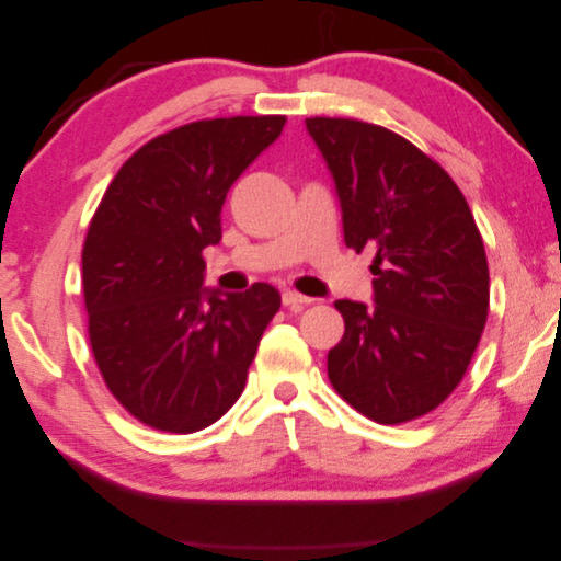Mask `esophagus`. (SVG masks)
Segmentation results:
<instances>
[{
    "label": "esophagus",
    "instance_id": "esophagus-1",
    "mask_svg": "<svg viewBox=\"0 0 561 561\" xmlns=\"http://www.w3.org/2000/svg\"><path fill=\"white\" fill-rule=\"evenodd\" d=\"M313 299L311 297H304V295H299V293H293V290H285L283 293V304L287 309H293V311H301L304 307H307V304H311Z\"/></svg>",
    "mask_w": 561,
    "mask_h": 561
}]
</instances>
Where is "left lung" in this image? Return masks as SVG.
<instances>
[{"instance_id":"8db88e82","label":"left lung","mask_w":561,"mask_h":561,"mask_svg":"<svg viewBox=\"0 0 561 561\" xmlns=\"http://www.w3.org/2000/svg\"><path fill=\"white\" fill-rule=\"evenodd\" d=\"M342 206L344 243L375 248L371 299H339L344 336L328 353L334 390L377 423H404L463 379L489 311L482 236L454 180L393 130L307 118Z\"/></svg>"}]
</instances>
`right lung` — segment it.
Listing matches in <instances>:
<instances>
[{
  "label": "right lung",
  "mask_w": 561,
  "mask_h": 561,
  "mask_svg": "<svg viewBox=\"0 0 561 561\" xmlns=\"http://www.w3.org/2000/svg\"><path fill=\"white\" fill-rule=\"evenodd\" d=\"M285 116H231L159 135L122 165L81 252L95 363L147 426L196 433L241 398L274 285L206 287L201 252L222 241L231 184L278 140Z\"/></svg>",
  "instance_id": "right-lung-1"
}]
</instances>
